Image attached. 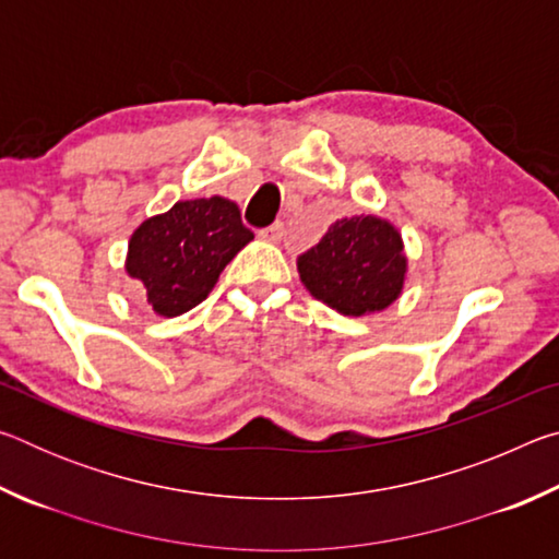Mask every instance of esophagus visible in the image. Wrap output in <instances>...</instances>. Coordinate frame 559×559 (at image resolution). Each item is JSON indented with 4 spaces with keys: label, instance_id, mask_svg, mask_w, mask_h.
Returning <instances> with one entry per match:
<instances>
[{
    "label": "esophagus",
    "instance_id": "esophagus-1",
    "mask_svg": "<svg viewBox=\"0 0 559 559\" xmlns=\"http://www.w3.org/2000/svg\"><path fill=\"white\" fill-rule=\"evenodd\" d=\"M281 236H283V224L281 222L271 224V226H266V229L259 231V239L261 241H269V243H278Z\"/></svg>",
    "mask_w": 559,
    "mask_h": 559
}]
</instances>
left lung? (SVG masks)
I'll return each instance as SVG.
<instances>
[{
    "instance_id": "8db88e82",
    "label": "left lung",
    "mask_w": 559,
    "mask_h": 559,
    "mask_svg": "<svg viewBox=\"0 0 559 559\" xmlns=\"http://www.w3.org/2000/svg\"><path fill=\"white\" fill-rule=\"evenodd\" d=\"M298 273L310 296L337 313H380L404 288L402 234L372 214L337 219L313 249L300 253Z\"/></svg>"
}]
</instances>
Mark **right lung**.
Here are the masks:
<instances>
[{"label":"right lung","instance_id":"right-lung-1","mask_svg":"<svg viewBox=\"0 0 559 559\" xmlns=\"http://www.w3.org/2000/svg\"><path fill=\"white\" fill-rule=\"evenodd\" d=\"M251 239L231 200L177 202L132 231L126 271L157 316L177 318L210 296L226 263Z\"/></svg>","mask_w":559,"mask_h":559}]
</instances>
